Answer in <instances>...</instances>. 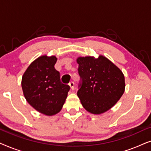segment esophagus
Returning a JSON list of instances; mask_svg holds the SVG:
<instances>
[{
	"mask_svg": "<svg viewBox=\"0 0 151 151\" xmlns=\"http://www.w3.org/2000/svg\"><path fill=\"white\" fill-rule=\"evenodd\" d=\"M69 86L70 88H71V89L73 91L74 90V88H75V87H74V82H71L69 83Z\"/></svg>",
	"mask_w": 151,
	"mask_h": 151,
	"instance_id": "1",
	"label": "esophagus"
}]
</instances>
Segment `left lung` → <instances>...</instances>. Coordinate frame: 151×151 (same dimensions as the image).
Returning <instances> with one entry per match:
<instances>
[{
	"label": "left lung",
	"instance_id": "1",
	"mask_svg": "<svg viewBox=\"0 0 151 151\" xmlns=\"http://www.w3.org/2000/svg\"><path fill=\"white\" fill-rule=\"evenodd\" d=\"M78 73L82 82L78 96L88 112L99 115L116 104L124 92L122 71L103 55L78 57Z\"/></svg>",
	"mask_w": 151,
	"mask_h": 151
}]
</instances>
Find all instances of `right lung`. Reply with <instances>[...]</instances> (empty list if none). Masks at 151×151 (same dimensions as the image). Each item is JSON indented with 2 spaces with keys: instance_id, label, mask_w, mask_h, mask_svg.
<instances>
[{
  "instance_id": "obj_1",
  "label": "right lung",
  "mask_w": 151,
  "mask_h": 151,
  "mask_svg": "<svg viewBox=\"0 0 151 151\" xmlns=\"http://www.w3.org/2000/svg\"><path fill=\"white\" fill-rule=\"evenodd\" d=\"M57 58L41 55L33 61L22 78L24 98L37 111L51 116L61 111L70 86L62 84L55 69Z\"/></svg>"
}]
</instances>
